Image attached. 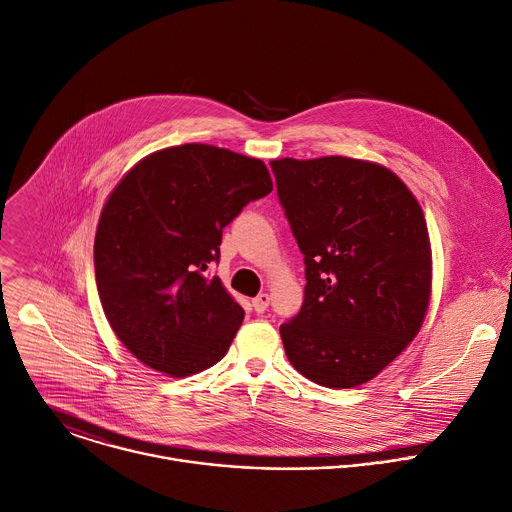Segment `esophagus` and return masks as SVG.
I'll list each match as a JSON object with an SVG mask.
<instances>
[{
	"instance_id": "34e87169",
	"label": "esophagus",
	"mask_w": 512,
	"mask_h": 512,
	"mask_svg": "<svg viewBox=\"0 0 512 512\" xmlns=\"http://www.w3.org/2000/svg\"><path fill=\"white\" fill-rule=\"evenodd\" d=\"M268 304H270V296L266 292H262L256 298H252V306H254L256 313H264L268 309Z\"/></svg>"
}]
</instances>
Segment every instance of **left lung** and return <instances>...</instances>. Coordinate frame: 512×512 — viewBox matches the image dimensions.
<instances>
[{"instance_id":"1","label":"left lung","mask_w":512,"mask_h":512,"mask_svg":"<svg viewBox=\"0 0 512 512\" xmlns=\"http://www.w3.org/2000/svg\"><path fill=\"white\" fill-rule=\"evenodd\" d=\"M304 254V300L280 327L288 361L331 389L373 379L418 335L432 254L420 203L389 169L349 159L270 163Z\"/></svg>"}]
</instances>
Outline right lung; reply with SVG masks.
<instances>
[{"instance_id": "1", "label": "right lung", "mask_w": 512, "mask_h": 512, "mask_svg": "<svg viewBox=\"0 0 512 512\" xmlns=\"http://www.w3.org/2000/svg\"><path fill=\"white\" fill-rule=\"evenodd\" d=\"M272 191L260 159L179 145L139 161L102 208L94 276L121 343L145 365L187 377L230 349L244 309L206 272L224 228Z\"/></svg>"}]
</instances>
